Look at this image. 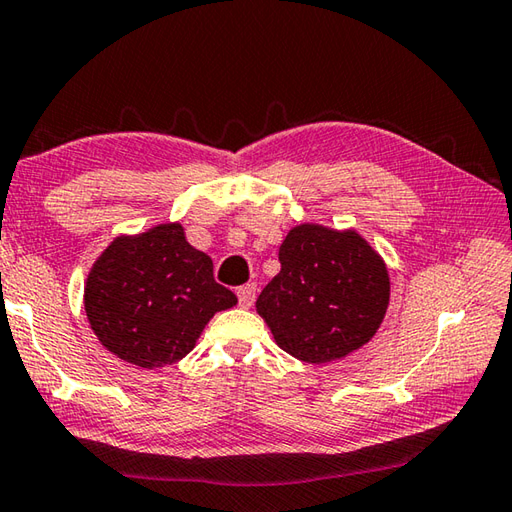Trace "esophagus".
<instances>
[{
    "mask_svg": "<svg viewBox=\"0 0 512 512\" xmlns=\"http://www.w3.org/2000/svg\"><path fill=\"white\" fill-rule=\"evenodd\" d=\"M236 296H238V302H241L243 309H249L254 305L256 300V285H243L236 289Z\"/></svg>",
    "mask_w": 512,
    "mask_h": 512,
    "instance_id": "1",
    "label": "esophagus"
}]
</instances>
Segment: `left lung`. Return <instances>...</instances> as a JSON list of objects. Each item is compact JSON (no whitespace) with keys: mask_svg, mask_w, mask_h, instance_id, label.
<instances>
[{"mask_svg":"<svg viewBox=\"0 0 512 512\" xmlns=\"http://www.w3.org/2000/svg\"><path fill=\"white\" fill-rule=\"evenodd\" d=\"M278 258V276L260 291L256 311L280 349L325 364L375 336L391 280L384 258L356 229L300 223L287 232Z\"/></svg>","mask_w":512,"mask_h":512,"instance_id":"8db88e82","label":"left lung"}]
</instances>
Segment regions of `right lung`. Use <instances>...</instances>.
<instances>
[{
    "instance_id": "right-lung-1",
    "label": "right lung",
    "mask_w": 512,
    "mask_h": 512,
    "mask_svg": "<svg viewBox=\"0 0 512 512\" xmlns=\"http://www.w3.org/2000/svg\"><path fill=\"white\" fill-rule=\"evenodd\" d=\"M234 291L214 280V263L187 243L181 223L121 234L103 249L83 285L97 340L123 362L161 369L183 360Z\"/></svg>"
}]
</instances>
